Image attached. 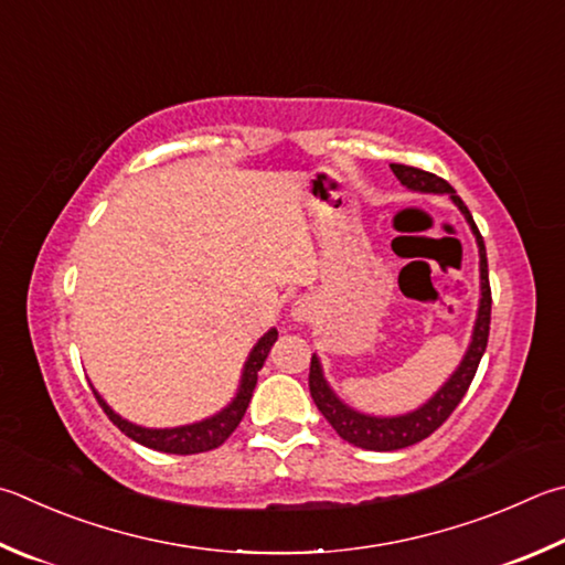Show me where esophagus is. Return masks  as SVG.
<instances>
[{
	"mask_svg": "<svg viewBox=\"0 0 565 565\" xmlns=\"http://www.w3.org/2000/svg\"><path fill=\"white\" fill-rule=\"evenodd\" d=\"M316 313V303L311 299H299L294 306H291V318L296 323H306L311 321Z\"/></svg>",
	"mask_w": 565,
	"mask_h": 565,
	"instance_id": "1",
	"label": "esophagus"
}]
</instances>
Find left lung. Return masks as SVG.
I'll return each instance as SVG.
<instances>
[{"label":"left lung","instance_id":"1","mask_svg":"<svg viewBox=\"0 0 565 565\" xmlns=\"http://www.w3.org/2000/svg\"><path fill=\"white\" fill-rule=\"evenodd\" d=\"M390 170L395 172V178L405 184L407 190L417 192H435V194H449L459 212L465 214L467 224L471 227V234L477 237L479 247V279H481V299H479V311L475 321V331H471V341L465 358L457 371L449 375V381L437 390V393L427 399L423 407L413 409L407 415L397 417H375L358 413L351 405H345L341 397H338L331 385L323 377V367L318 355L311 358V373H309V387L316 407L321 409V415L331 423V427L341 435L348 445H355L361 449H373V452H393V449H403L409 445L423 443L435 429L445 423V419L455 413V407L461 403V397L469 390L471 381H475V373L479 367L481 355L487 351L489 341V323H491V289H489V269H487V249L484 239L477 230L475 220L467 210V204L461 202L459 194L455 192L452 184L447 180L433 175V172L409 168V166H397L393 162Z\"/></svg>","mask_w":565,"mask_h":565}]
</instances>
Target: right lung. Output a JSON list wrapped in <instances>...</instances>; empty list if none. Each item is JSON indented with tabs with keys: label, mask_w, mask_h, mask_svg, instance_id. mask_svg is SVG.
<instances>
[{
	"label": "right lung",
	"mask_w": 565,
	"mask_h": 565,
	"mask_svg": "<svg viewBox=\"0 0 565 565\" xmlns=\"http://www.w3.org/2000/svg\"><path fill=\"white\" fill-rule=\"evenodd\" d=\"M276 338H279V333H276V328H271V331H266L259 341H256V345L252 348V353L247 358V363H244L237 395H234L232 403L227 407H222L217 415L200 419V423L182 425V427H166V429L140 427V425L128 423V419H122L118 413H113L110 405L96 393V390H94V395L98 399V405L104 407V413L108 415L110 423L116 425L122 435L136 439V443L142 447L158 449V452H166V455L210 452V449H217L220 445H224V439H227L234 429L239 427L242 417L249 407L254 387H256V375H259L266 355H269L271 345L276 343Z\"/></svg>",
	"instance_id": "add662e5"
}]
</instances>
